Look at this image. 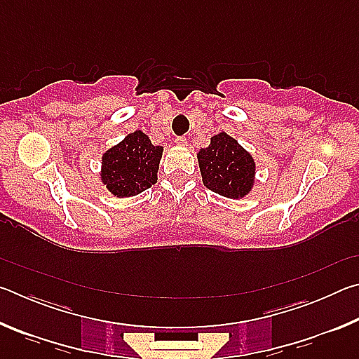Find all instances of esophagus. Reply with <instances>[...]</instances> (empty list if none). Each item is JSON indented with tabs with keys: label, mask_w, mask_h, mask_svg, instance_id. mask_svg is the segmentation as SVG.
<instances>
[{
	"label": "esophagus",
	"mask_w": 359,
	"mask_h": 359,
	"mask_svg": "<svg viewBox=\"0 0 359 359\" xmlns=\"http://www.w3.org/2000/svg\"><path fill=\"white\" fill-rule=\"evenodd\" d=\"M187 142H188V139L185 136H177V137H175V144L187 145Z\"/></svg>",
	"instance_id": "esophagus-1"
}]
</instances>
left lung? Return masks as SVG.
Listing matches in <instances>:
<instances>
[{
  "label": "left lung",
  "instance_id": "left-lung-1",
  "mask_svg": "<svg viewBox=\"0 0 359 359\" xmlns=\"http://www.w3.org/2000/svg\"><path fill=\"white\" fill-rule=\"evenodd\" d=\"M203 182L209 190L231 199L244 198L255 182V161L236 139L220 133L198 154Z\"/></svg>",
  "mask_w": 359,
  "mask_h": 359
}]
</instances>
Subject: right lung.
<instances>
[{
  "label": "right lung",
  "instance_id": "right-lung-1",
  "mask_svg": "<svg viewBox=\"0 0 359 359\" xmlns=\"http://www.w3.org/2000/svg\"><path fill=\"white\" fill-rule=\"evenodd\" d=\"M163 147L135 131L102 155V184L118 198H128L156 184Z\"/></svg>",
  "mask_w": 359,
  "mask_h": 359
}]
</instances>
